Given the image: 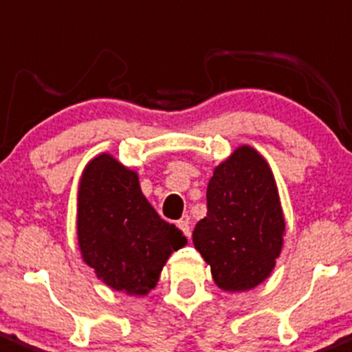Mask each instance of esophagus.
<instances>
[{"mask_svg":"<svg viewBox=\"0 0 352 352\" xmlns=\"http://www.w3.org/2000/svg\"><path fill=\"white\" fill-rule=\"evenodd\" d=\"M176 226H177V229H179L181 232H183V234L186 235L188 239L191 237V229H190V222H188V219H181V220H177Z\"/></svg>","mask_w":352,"mask_h":352,"instance_id":"1","label":"esophagus"}]
</instances>
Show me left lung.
I'll use <instances>...</instances> for the list:
<instances>
[{"label": "left lung", "instance_id": "obj_1", "mask_svg": "<svg viewBox=\"0 0 352 352\" xmlns=\"http://www.w3.org/2000/svg\"><path fill=\"white\" fill-rule=\"evenodd\" d=\"M206 208L193 244L215 285L223 292L256 288L281 254L285 215L273 171L254 147H237L213 169Z\"/></svg>", "mask_w": 352, "mask_h": 352}]
</instances>
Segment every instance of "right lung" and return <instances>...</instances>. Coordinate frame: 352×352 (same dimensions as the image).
<instances>
[{
  "instance_id": "right-lung-1",
  "label": "right lung",
  "mask_w": 352,
  "mask_h": 352,
  "mask_svg": "<svg viewBox=\"0 0 352 352\" xmlns=\"http://www.w3.org/2000/svg\"><path fill=\"white\" fill-rule=\"evenodd\" d=\"M76 226L82 261L104 285L130 296L155 288L169 256L188 242L152 208L137 171L107 152L82 171Z\"/></svg>"
}]
</instances>
